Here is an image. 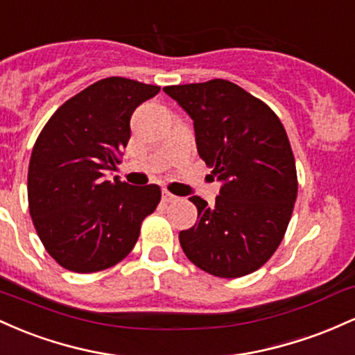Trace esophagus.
<instances>
[{
	"instance_id": "34e87169",
	"label": "esophagus",
	"mask_w": 355,
	"mask_h": 355,
	"mask_svg": "<svg viewBox=\"0 0 355 355\" xmlns=\"http://www.w3.org/2000/svg\"><path fill=\"white\" fill-rule=\"evenodd\" d=\"M162 199H164L166 202H174V201H178V196H174L173 193H169V191H162Z\"/></svg>"
}]
</instances>
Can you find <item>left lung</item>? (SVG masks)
I'll return each mask as SVG.
<instances>
[{
  "mask_svg": "<svg viewBox=\"0 0 355 355\" xmlns=\"http://www.w3.org/2000/svg\"><path fill=\"white\" fill-rule=\"evenodd\" d=\"M193 119L198 154L221 182L214 205L191 196L193 228L179 233L182 252L214 277L254 272L278 248L297 199V169L280 119L236 83L164 87Z\"/></svg>",
  "mask_w": 355,
  "mask_h": 355,
  "instance_id": "obj_1",
  "label": "left lung"
}]
</instances>
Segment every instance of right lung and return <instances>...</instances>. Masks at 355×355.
Returning a JSON list of instances; mask_svg holds the SVG:
<instances>
[{
    "mask_svg": "<svg viewBox=\"0 0 355 355\" xmlns=\"http://www.w3.org/2000/svg\"><path fill=\"white\" fill-rule=\"evenodd\" d=\"M159 90L103 78L63 103L40 132L28 167V205L40 240L63 268L92 273L124 260L161 201L157 184L105 179L121 164L134 110Z\"/></svg>",
    "mask_w": 355,
    "mask_h": 355,
    "instance_id": "obj_1",
    "label": "right lung"
}]
</instances>
